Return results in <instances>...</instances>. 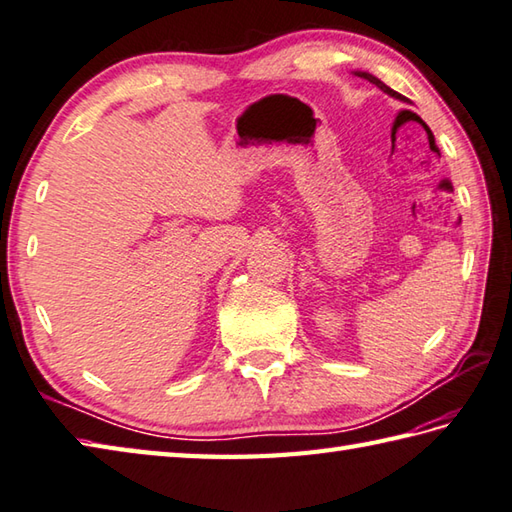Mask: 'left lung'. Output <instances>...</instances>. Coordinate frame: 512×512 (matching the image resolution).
I'll list each match as a JSON object with an SVG mask.
<instances>
[{
    "mask_svg": "<svg viewBox=\"0 0 512 512\" xmlns=\"http://www.w3.org/2000/svg\"><path fill=\"white\" fill-rule=\"evenodd\" d=\"M357 77H364V79H368V82H373L377 88H382L384 90V93H388L390 97H395V99H402V102H404V99L406 97H402V95H399L397 93V90H393V88H388L384 82H379V79L375 77V75H370V73H362V70H357V73H355Z\"/></svg>",
    "mask_w": 512,
    "mask_h": 512,
    "instance_id": "1",
    "label": "left lung"
}]
</instances>
